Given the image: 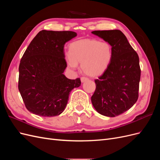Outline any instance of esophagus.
<instances>
[{
  "mask_svg": "<svg viewBox=\"0 0 160 160\" xmlns=\"http://www.w3.org/2000/svg\"><path fill=\"white\" fill-rule=\"evenodd\" d=\"M88 78H87V77H82L81 78V81L82 82V83H83V82L88 81Z\"/></svg>",
  "mask_w": 160,
  "mask_h": 160,
  "instance_id": "1",
  "label": "esophagus"
}]
</instances>
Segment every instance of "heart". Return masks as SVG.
I'll return each instance as SVG.
<instances>
[{
	"label": "heart",
	"mask_w": 160,
	"mask_h": 160,
	"mask_svg": "<svg viewBox=\"0 0 160 160\" xmlns=\"http://www.w3.org/2000/svg\"><path fill=\"white\" fill-rule=\"evenodd\" d=\"M113 59L112 47L108 42L82 39L72 42L69 54L65 56L67 65L72 69L81 62V69L90 77H97L107 69Z\"/></svg>",
	"instance_id": "b5f03b06"
}]
</instances>
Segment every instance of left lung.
I'll use <instances>...</instances> for the list:
<instances>
[{
	"instance_id": "left-lung-1",
	"label": "left lung",
	"mask_w": 160,
	"mask_h": 160,
	"mask_svg": "<svg viewBox=\"0 0 160 160\" xmlns=\"http://www.w3.org/2000/svg\"><path fill=\"white\" fill-rule=\"evenodd\" d=\"M92 33L111 45L113 59L103 75L95 80L96 89L91 102L99 113L115 117L129 109L138 99L141 77L139 57L121 31Z\"/></svg>"
}]
</instances>
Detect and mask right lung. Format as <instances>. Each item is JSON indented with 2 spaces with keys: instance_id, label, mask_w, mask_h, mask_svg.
<instances>
[{
  "instance_id": "right-lung-1",
  "label": "right lung",
  "mask_w": 160,
  "mask_h": 160,
  "mask_svg": "<svg viewBox=\"0 0 160 160\" xmlns=\"http://www.w3.org/2000/svg\"><path fill=\"white\" fill-rule=\"evenodd\" d=\"M73 31L42 30L27 47L19 65L18 90L26 108L33 114L53 117L64 111L71 91L81 85L79 78L69 79L63 72L65 42Z\"/></svg>"
}]
</instances>
